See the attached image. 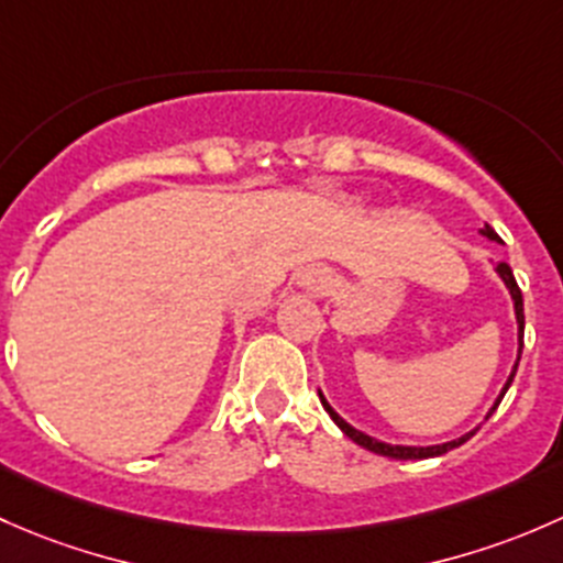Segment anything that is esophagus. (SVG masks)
Instances as JSON below:
<instances>
[{
	"label": "esophagus",
	"instance_id": "esophagus-1",
	"mask_svg": "<svg viewBox=\"0 0 563 563\" xmlns=\"http://www.w3.org/2000/svg\"><path fill=\"white\" fill-rule=\"evenodd\" d=\"M328 282H330L328 271L320 268V265H309V268L300 271L298 276V284L303 289H324L328 287Z\"/></svg>",
	"mask_w": 563,
	"mask_h": 563
}]
</instances>
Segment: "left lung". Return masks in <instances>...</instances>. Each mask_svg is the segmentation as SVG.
<instances>
[{
    "instance_id": "left-lung-1",
    "label": "left lung",
    "mask_w": 563,
    "mask_h": 563,
    "mask_svg": "<svg viewBox=\"0 0 563 563\" xmlns=\"http://www.w3.org/2000/svg\"><path fill=\"white\" fill-rule=\"evenodd\" d=\"M483 235H488L490 241H501V239H498V235H496V230H494V228H488V224H485ZM496 271H498V276H501V279H504V284H507V287H509V295H512V300H515V317H518V341H520L518 361H520V352H523V292H520L518 282H515V276H512V268H509L507 263H498V265H496ZM515 371H518V363H515L512 374H509L507 385H504L501 396H498V401L494 404V409L498 407V404H501V398H504V393H507V387L512 385V379H515ZM320 401H322L324 411H328V415L333 417V422H335V426H339L341 431H344L346 437L352 439V442H355V444H361V448H366V450H371V453H376V455L396 457V461H422V457H437V455H444V453H448V450H453V448H461L463 442H468V439H472L474 433H477V431H472V433H466V437L455 439V442H448V444H433V448H401V444H385V442H376V439L366 437V433H363V431H357V428H352L350 422H346V420H341V417L335 415L333 409H330V404L324 401V398H322V393H320ZM494 409H490V415H494ZM490 415H488V417H490Z\"/></svg>"
}]
</instances>
